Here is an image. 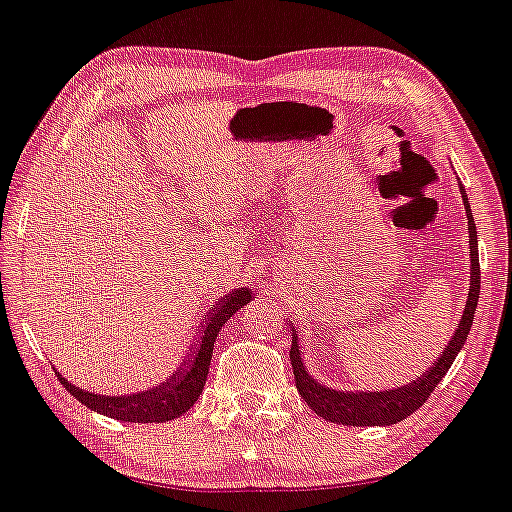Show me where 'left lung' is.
<instances>
[{"label":"left lung","mask_w":512,"mask_h":512,"mask_svg":"<svg viewBox=\"0 0 512 512\" xmlns=\"http://www.w3.org/2000/svg\"><path fill=\"white\" fill-rule=\"evenodd\" d=\"M463 193V205L465 215H468V238H470V288H468V302H465V312L458 321V328L451 335L449 345L444 347V352L439 354L435 364L425 371L420 378L413 380L409 385L394 387V390H380V392H349V390H333V387L321 385L319 380H314L307 373V368L302 364V352H300V340L293 331V345H290V364H293L295 373V385L300 397L307 401V406L316 416H321L328 423L338 425H394L399 420L409 418L413 411H418L420 406L428 401L432 390L439 385V380L444 378L449 371L454 359L461 352V347L468 340L472 316H475L477 300H480V252H477V231L475 222H472L470 203Z\"/></svg>","instance_id":"1"}]
</instances>
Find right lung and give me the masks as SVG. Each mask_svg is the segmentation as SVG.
<instances>
[{
    "label": "right lung",
    "mask_w": 512,
    "mask_h": 512,
    "mask_svg": "<svg viewBox=\"0 0 512 512\" xmlns=\"http://www.w3.org/2000/svg\"><path fill=\"white\" fill-rule=\"evenodd\" d=\"M250 300V288H234L229 295L219 297L210 307L208 316H203V321H200L203 338L196 340V345H191V352L186 354V359H181L177 371L165 383L155 385L151 390L108 397V394H94L75 387L66 378H61V373H58V380L87 409L122 420V423H165V420L179 418L181 413H186L196 404L200 392H203L210 371L212 349H215V340L222 326Z\"/></svg>",
    "instance_id": "right-lung-1"
}]
</instances>
